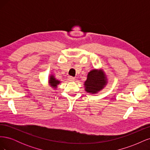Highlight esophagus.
<instances>
[{
  "label": "esophagus",
  "instance_id": "1",
  "mask_svg": "<svg viewBox=\"0 0 150 150\" xmlns=\"http://www.w3.org/2000/svg\"><path fill=\"white\" fill-rule=\"evenodd\" d=\"M68 79H69L70 81H74L75 80V78H74V77L69 76V77H68Z\"/></svg>",
  "mask_w": 150,
  "mask_h": 150
}]
</instances>
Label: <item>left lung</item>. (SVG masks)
Segmentation results:
<instances>
[{
  "label": "left lung",
  "mask_w": 150,
  "mask_h": 150,
  "mask_svg": "<svg viewBox=\"0 0 150 150\" xmlns=\"http://www.w3.org/2000/svg\"><path fill=\"white\" fill-rule=\"evenodd\" d=\"M107 84V79L104 72L100 69L91 71L84 82L85 91L91 94L98 93L103 89Z\"/></svg>",
  "instance_id": "8db88e82"
}]
</instances>
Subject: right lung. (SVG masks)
<instances>
[{
  "instance_id": "obj_1",
  "label": "right lung",
  "mask_w": 150,
  "mask_h": 150,
  "mask_svg": "<svg viewBox=\"0 0 150 150\" xmlns=\"http://www.w3.org/2000/svg\"><path fill=\"white\" fill-rule=\"evenodd\" d=\"M61 82L57 80L55 78H54V76L53 75H51L49 77V85L52 87L53 88L56 89L57 88V85L59 84Z\"/></svg>"
}]
</instances>
